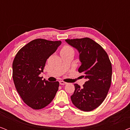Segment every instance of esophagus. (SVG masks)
<instances>
[{"label": "esophagus", "mask_w": 130, "mask_h": 130, "mask_svg": "<svg viewBox=\"0 0 130 130\" xmlns=\"http://www.w3.org/2000/svg\"><path fill=\"white\" fill-rule=\"evenodd\" d=\"M60 84L61 85H66L67 83L65 82H64V81H60Z\"/></svg>", "instance_id": "obj_1"}]
</instances>
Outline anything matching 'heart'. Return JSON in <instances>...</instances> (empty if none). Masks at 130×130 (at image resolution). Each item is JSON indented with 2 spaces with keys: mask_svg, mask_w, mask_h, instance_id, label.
<instances>
[{
  "mask_svg": "<svg viewBox=\"0 0 130 130\" xmlns=\"http://www.w3.org/2000/svg\"><path fill=\"white\" fill-rule=\"evenodd\" d=\"M73 50V49L70 47V46L64 45L61 48V51H69V50Z\"/></svg>",
  "mask_w": 130,
  "mask_h": 130,
  "instance_id": "obj_1",
  "label": "heart"
}]
</instances>
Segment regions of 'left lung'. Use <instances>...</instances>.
I'll use <instances>...</instances> for the list:
<instances>
[{"instance_id": "left-lung-1", "label": "left lung", "mask_w": 130, "mask_h": 130, "mask_svg": "<svg viewBox=\"0 0 130 130\" xmlns=\"http://www.w3.org/2000/svg\"><path fill=\"white\" fill-rule=\"evenodd\" d=\"M69 44L79 52L82 64L78 69L86 82L82 88L74 84L75 90L71 100L78 109L91 111L98 107L106 98L111 86L112 65L105 50L89 38L67 39Z\"/></svg>"}]
</instances>
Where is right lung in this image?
<instances>
[{"label":"right lung","instance_id":"add662e5","mask_svg":"<svg viewBox=\"0 0 130 130\" xmlns=\"http://www.w3.org/2000/svg\"><path fill=\"white\" fill-rule=\"evenodd\" d=\"M61 41L38 38L19 50L12 64V77L19 95L30 108L41 109L54 98L59 82L42 80L46 61L57 49Z\"/></svg>","mask_w":130,"mask_h":130}]
</instances>
